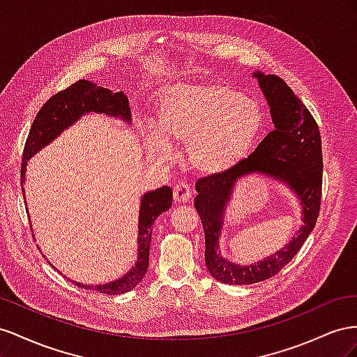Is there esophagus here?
I'll return each mask as SVG.
<instances>
[{"instance_id": "obj_1", "label": "esophagus", "mask_w": 357, "mask_h": 357, "mask_svg": "<svg viewBox=\"0 0 357 357\" xmlns=\"http://www.w3.org/2000/svg\"><path fill=\"white\" fill-rule=\"evenodd\" d=\"M191 197V188L185 182H178V184L173 187V200L175 203H185Z\"/></svg>"}]
</instances>
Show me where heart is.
I'll return each instance as SVG.
<instances>
[{
	"instance_id": "heart-1",
	"label": "heart",
	"mask_w": 357,
	"mask_h": 357,
	"mask_svg": "<svg viewBox=\"0 0 357 357\" xmlns=\"http://www.w3.org/2000/svg\"><path fill=\"white\" fill-rule=\"evenodd\" d=\"M154 126L157 133L146 137L152 157L167 158V142L185 144L192 169L218 175L248 154L263 127V112L226 85L184 84L162 91Z\"/></svg>"
}]
</instances>
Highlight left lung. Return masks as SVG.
Listing matches in <instances>:
<instances>
[{"mask_svg":"<svg viewBox=\"0 0 357 357\" xmlns=\"http://www.w3.org/2000/svg\"><path fill=\"white\" fill-rule=\"evenodd\" d=\"M271 106L273 130L256 151L236 166L197 181L195 206L205 230V261L209 273L224 284H254L272 278L296 256L317 222L321 205L323 154L317 122L299 97L275 75L254 73ZM260 171L277 177L298 195L303 205L304 226L290 244L263 262L241 267L220 257L218 236L223 209L236 181Z\"/></svg>","mask_w":357,"mask_h":357,"instance_id":"left-lung-1","label":"left lung"}]
</instances>
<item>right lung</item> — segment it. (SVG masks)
<instances>
[{"instance_id": "obj_1", "label": "right lung", "mask_w": 357, "mask_h": 357, "mask_svg": "<svg viewBox=\"0 0 357 357\" xmlns=\"http://www.w3.org/2000/svg\"><path fill=\"white\" fill-rule=\"evenodd\" d=\"M88 112H97V114H106L110 116H121L124 121H130L131 114L128 107L127 96L119 93H112L110 89L97 86L88 80H77L76 84L59 91L50 97L46 103L38 110L36 119L29 128V135L25 142L24 158L20 165V182H22L26 170V160L31 158L37 151L52 142L61 131L76 122L84 114ZM25 197V192H24ZM172 205V190L169 187H161L155 191L146 192L142 197L140 203V217H139V259L126 277L114 282L103 284V286H84V284L75 282L77 287L93 289L105 294H121L133 290L137 284L145 277L149 263V245L152 235V224L155 218L167 211Z\"/></svg>"}]
</instances>
